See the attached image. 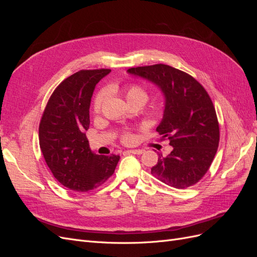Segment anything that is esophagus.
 Masks as SVG:
<instances>
[{
	"label": "esophagus",
	"instance_id": "obj_1",
	"mask_svg": "<svg viewBox=\"0 0 257 257\" xmlns=\"http://www.w3.org/2000/svg\"><path fill=\"white\" fill-rule=\"evenodd\" d=\"M127 153H132V154H143L144 150L142 149H135V150H127Z\"/></svg>",
	"mask_w": 257,
	"mask_h": 257
}]
</instances>
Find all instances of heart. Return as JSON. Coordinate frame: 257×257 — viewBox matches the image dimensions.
<instances>
[{"mask_svg":"<svg viewBox=\"0 0 257 257\" xmlns=\"http://www.w3.org/2000/svg\"><path fill=\"white\" fill-rule=\"evenodd\" d=\"M124 95H125V98L130 105L142 104L144 106L148 99L147 91L143 87H141V85H137V84H132V85H127V87H125V89H124ZM106 96H107V93L104 90L97 93V95L94 99V111L95 112H99L100 109H102V106L105 102ZM122 139L125 143H131L132 141H133V136H132V134H130V133H125L123 135Z\"/></svg>","mask_w":257,"mask_h":257,"instance_id":"1","label":"heart"}]
</instances>
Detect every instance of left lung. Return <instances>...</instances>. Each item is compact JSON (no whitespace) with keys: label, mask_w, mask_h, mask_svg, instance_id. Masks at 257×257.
<instances>
[{"label":"left lung","mask_w":257,"mask_h":257,"mask_svg":"<svg viewBox=\"0 0 257 257\" xmlns=\"http://www.w3.org/2000/svg\"><path fill=\"white\" fill-rule=\"evenodd\" d=\"M127 73L152 82L164 95L157 131L173 151L151 168L160 181L185 189L205 176L219 147L220 128L211 98L196 79L166 64L138 66ZM162 155V154H161Z\"/></svg>","instance_id":"8db88e82"}]
</instances>
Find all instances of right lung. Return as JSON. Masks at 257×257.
Wrapping results in <instances>:
<instances>
[{
  "label": "right lung",
  "instance_id": "right-lung-1",
  "mask_svg": "<svg viewBox=\"0 0 257 257\" xmlns=\"http://www.w3.org/2000/svg\"><path fill=\"white\" fill-rule=\"evenodd\" d=\"M110 69L79 71L53 91L40 123V147L53 177L65 188L88 192L112 176L119 155H97L90 149L91 97Z\"/></svg>",
  "mask_w": 257,
  "mask_h": 257
}]
</instances>
